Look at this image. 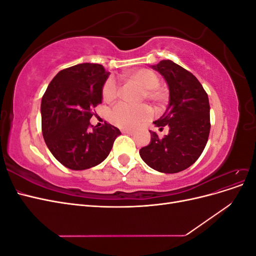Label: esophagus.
Instances as JSON below:
<instances>
[{
	"label": "esophagus",
	"instance_id": "1",
	"mask_svg": "<svg viewBox=\"0 0 256 256\" xmlns=\"http://www.w3.org/2000/svg\"><path fill=\"white\" fill-rule=\"evenodd\" d=\"M122 134H129V136H134V131H131V130H125V129L122 130Z\"/></svg>",
	"mask_w": 256,
	"mask_h": 256
}]
</instances>
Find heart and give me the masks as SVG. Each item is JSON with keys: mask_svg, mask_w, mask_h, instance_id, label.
I'll return each instance as SVG.
<instances>
[{"mask_svg": "<svg viewBox=\"0 0 256 256\" xmlns=\"http://www.w3.org/2000/svg\"><path fill=\"white\" fill-rule=\"evenodd\" d=\"M131 78L136 81L144 88L143 98L152 102H161L164 97V90L158 85L160 82L159 76L150 69H138L131 74ZM120 88L118 82L114 78H109L102 88V97L106 102H111L120 96ZM152 111L150 106L145 104L132 106L126 102L116 104L109 113V120L113 125L122 129H134L141 124L152 118Z\"/></svg>", "mask_w": 256, "mask_h": 256, "instance_id": "heart-1", "label": "heart"}]
</instances>
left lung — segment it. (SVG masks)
I'll use <instances>...</instances> for the list:
<instances>
[{
    "instance_id": "obj_1",
    "label": "left lung",
    "mask_w": 256,
    "mask_h": 256,
    "mask_svg": "<svg viewBox=\"0 0 256 256\" xmlns=\"http://www.w3.org/2000/svg\"><path fill=\"white\" fill-rule=\"evenodd\" d=\"M164 76L170 92L168 106L154 124L168 134L159 138L150 130V144L140 150L145 164L158 172L173 174L188 168L198 159L210 131V106L202 84L190 72L170 60L152 65Z\"/></svg>"
}]
</instances>
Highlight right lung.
I'll return each mask as SVG.
<instances>
[{"label":"right lung","instance_id":"add662e5","mask_svg":"<svg viewBox=\"0 0 256 256\" xmlns=\"http://www.w3.org/2000/svg\"><path fill=\"white\" fill-rule=\"evenodd\" d=\"M110 76L102 65L83 63L60 70L42 99V128L49 150L64 166L81 171L109 156L118 128L110 124L90 130L92 110L102 102Z\"/></svg>","mask_w":256,"mask_h":256}]
</instances>
